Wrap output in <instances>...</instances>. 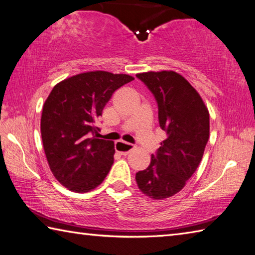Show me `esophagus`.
Wrapping results in <instances>:
<instances>
[{"label": "esophagus", "mask_w": 255, "mask_h": 255, "mask_svg": "<svg viewBox=\"0 0 255 255\" xmlns=\"http://www.w3.org/2000/svg\"><path fill=\"white\" fill-rule=\"evenodd\" d=\"M134 148V145L131 143H127L123 141H117L116 142V149L118 153L121 155H128L131 150Z\"/></svg>", "instance_id": "1"}]
</instances>
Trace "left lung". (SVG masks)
Segmentation results:
<instances>
[{"mask_svg":"<svg viewBox=\"0 0 255 255\" xmlns=\"http://www.w3.org/2000/svg\"><path fill=\"white\" fill-rule=\"evenodd\" d=\"M136 77L157 102L166 138L135 179L144 195L165 199L183 189L199 166L209 138V112L199 93L177 72L149 71Z\"/></svg>","mask_w":255,"mask_h":255,"instance_id":"left-lung-1","label":"left lung"}]
</instances>
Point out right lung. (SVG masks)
<instances>
[{
  "instance_id": "right-lung-1",
  "label": "right lung",
  "mask_w": 255,
  "mask_h": 255,
  "mask_svg": "<svg viewBox=\"0 0 255 255\" xmlns=\"http://www.w3.org/2000/svg\"><path fill=\"white\" fill-rule=\"evenodd\" d=\"M134 80L128 75L90 71L56 85L43 107L40 132L49 168L75 193L100 185L113 164V141L97 138V118L114 91Z\"/></svg>"
}]
</instances>
